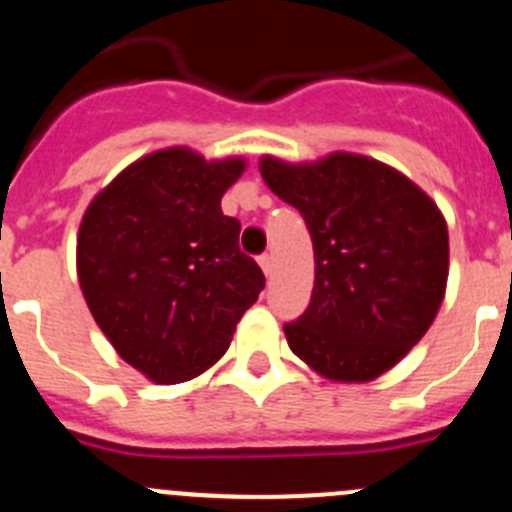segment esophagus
<instances>
[{
    "label": "esophagus",
    "mask_w": 512,
    "mask_h": 512,
    "mask_svg": "<svg viewBox=\"0 0 512 512\" xmlns=\"http://www.w3.org/2000/svg\"><path fill=\"white\" fill-rule=\"evenodd\" d=\"M260 267L267 277H272V272H275V257L267 255V252L265 255H260Z\"/></svg>",
    "instance_id": "esophagus-1"
}]
</instances>
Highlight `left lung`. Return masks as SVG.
I'll return each instance as SVG.
<instances>
[{
    "label": "left lung",
    "mask_w": 512,
    "mask_h": 512,
    "mask_svg": "<svg viewBox=\"0 0 512 512\" xmlns=\"http://www.w3.org/2000/svg\"><path fill=\"white\" fill-rule=\"evenodd\" d=\"M260 172L305 217L315 250L310 305L285 325L287 345L327 380H375L418 345L443 305V212L403 172L352 152L300 165L265 155Z\"/></svg>",
    "instance_id": "left-lung-1"
}]
</instances>
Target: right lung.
Segmentation results:
<instances>
[{"mask_svg": "<svg viewBox=\"0 0 512 512\" xmlns=\"http://www.w3.org/2000/svg\"><path fill=\"white\" fill-rule=\"evenodd\" d=\"M242 157L205 160L167 147L124 167L89 202L77 235V277L117 355L157 385L205 372L265 287L240 250V222L220 200Z\"/></svg>", "mask_w": 512, "mask_h": 512, "instance_id": "obj_1", "label": "right lung"}]
</instances>
